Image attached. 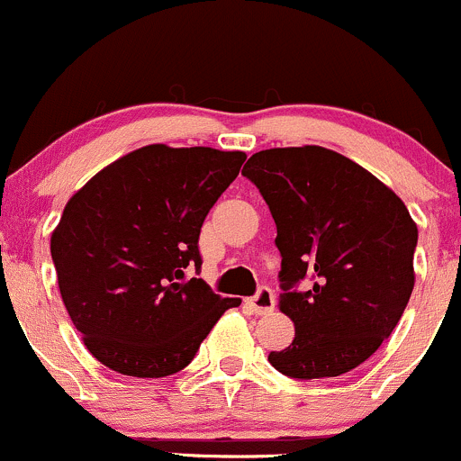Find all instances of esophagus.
I'll return each mask as SVG.
<instances>
[{"mask_svg": "<svg viewBox=\"0 0 461 461\" xmlns=\"http://www.w3.org/2000/svg\"><path fill=\"white\" fill-rule=\"evenodd\" d=\"M249 306L254 308L256 315H267V312H271L276 308V293L269 286L258 288L256 295L249 300Z\"/></svg>", "mask_w": 461, "mask_h": 461, "instance_id": "esophagus-1", "label": "esophagus"}]
</instances>
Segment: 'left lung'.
Returning a JSON list of instances; mask_svg holds the SVG:
<instances>
[{
	"label": "left lung",
	"mask_w": 461,
	"mask_h": 461,
	"mask_svg": "<svg viewBox=\"0 0 461 461\" xmlns=\"http://www.w3.org/2000/svg\"><path fill=\"white\" fill-rule=\"evenodd\" d=\"M242 175L276 221L280 311L295 323L293 343L269 363L304 381L354 370L411 297L416 222L383 181L323 146L260 150ZM302 279L308 292L296 291Z\"/></svg>",
	"instance_id": "1"
}]
</instances>
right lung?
<instances>
[{
    "label": "right lung",
    "mask_w": 461,
    "mask_h": 461,
    "mask_svg": "<svg viewBox=\"0 0 461 461\" xmlns=\"http://www.w3.org/2000/svg\"><path fill=\"white\" fill-rule=\"evenodd\" d=\"M245 159L207 146H141L68 201L50 240L60 297L109 370L138 378L184 370L222 312L240 306L184 276L201 269V225Z\"/></svg>",
    "instance_id": "1"
}]
</instances>
